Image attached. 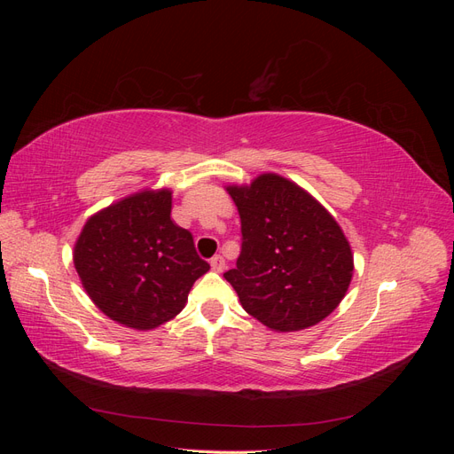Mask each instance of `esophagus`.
<instances>
[{"label": "esophagus", "instance_id": "34e87169", "mask_svg": "<svg viewBox=\"0 0 454 454\" xmlns=\"http://www.w3.org/2000/svg\"><path fill=\"white\" fill-rule=\"evenodd\" d=\"M210 265H212V270L223 272L225 270V259L222 255H215V257L210 259Z\"/></svg>", "mask_w": 454, "mask_h": 454}]
</instances>
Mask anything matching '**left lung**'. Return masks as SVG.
Listing matches in <instances>:
<instances>
[{
  "label": "left lung",
  "instance_id": "8db88e82",
  "mask_svg": "<svg viewBox=\"0 0 454 454\" xmlns=\"http://www.w3.org/2000/svg\"><path fill=\"white\" fill-rule=\"evenodd\" d=\"M242 250L223 277L242 309L272 332H299L332 314L352 280L354 255L345 232L303 187L278 174L229 185Z\"/></svg>",
  "mask_w": 454,
  "mask_h": 454
}]
</instances>
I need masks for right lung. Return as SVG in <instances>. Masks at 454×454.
I'll return each mask as SVG.
<instances>
[{"label":"right lung","instance_id":"right-lung-1","mask_svg":"<svg viewBox=\"0 0 454 454\" xmlns=\"http://www.w3.org/2000/svg\"><path fill=\"white\" fill-rule=\"evenodd\" d=\"M170 212V189H144L96 212L81 231L75 270L92 303L117 324L147 332L172 320L210 270Z\"/></svg>","mask_w":454,"mask_h":454}]
</instances>
